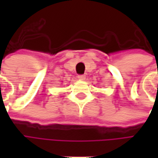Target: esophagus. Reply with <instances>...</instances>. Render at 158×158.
<instances>
[{
	"mask_svg": "<svg viewBox=\"0 0 158 158\" xmlns=\"http://www.w3.org/2000/svg\"><path fill=\"white\" fill-rule=\"evenodd\" d=\"M77 79L78 80H84L85 79V76L84 75H78L77 76Z\"/></svg>",
	"mask_w": 158,
	"mask_h": 158,
	"instance_id": "esophagus-1",
	"label": "esophagus"
}]
</instances>
